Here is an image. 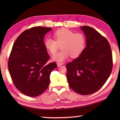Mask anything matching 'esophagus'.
I'll return each instance as SVG.
<instances>
[{
	"instance_id": "obj_1",
	"label": "esophagus",
	"mask_w": 120,
	"mask_h": 120,
	"mask_svg": "<svg viewBox=\"0 0 120 120\" xmlns=\"http://www.w3.org/2000/svg\"><path fill=\"white\" fill-rule=\"evenodd\" d=\"M56 64H57V66L59 67V66H61V65H62L64 64H63V63H62V62H57V63H56Z\"/></svg>"
}]
</instances>
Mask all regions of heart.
<instances>
[{
    "instance_id": "1",
    "label": "heart",
    "mask_w": 120,
    "mask_h": 120,
    "mask_svg": "<svg viewBox=\"0 0 120 120\" xmlns=\"http://www.w3.org/2000/svg\"><path fill=\"white\" fill-rule=\"evenodd\" d=\"M56 40L48 38L44 41L45 48L51 54L56 52L59 46L61 45L62 51L53 54L52 59L58 62H63L71 56L77 58L84 50L86 40L80 33H74L67 28H61L54 34Z\"/></svg>"
}]
</instances>
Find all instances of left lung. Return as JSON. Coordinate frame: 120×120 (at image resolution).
Masks as SVG:
<instances>
[{
  "label": "left lung",
  "instance_id": "8db88e82",
  "mask_svg": "<svg viewBox=\"0 0 120 120\" xmlns=\"http://www.w3.org/2000/svg\"><path fill=\"white\" fill-rule=\"evenodd\" d=\"M86 45L82 53L66 64L67 78L73 90L90 95L98 90L110 76L112 54L108 41L94 28L83 26Z\"/></svg>",
  "mask_w": 120,
  "mask_h": 120
}]
</instances>
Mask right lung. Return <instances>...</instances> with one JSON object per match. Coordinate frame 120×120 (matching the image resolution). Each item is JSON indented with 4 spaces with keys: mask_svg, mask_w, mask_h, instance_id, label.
Segmentation results:
<instances>
[{
    "mask_svg": "<svg viewBox=\"0 0 120 120\" xmlns=\"http://www.w3.org/2000/svg\"><path fill=\"white\" fill-rule=\"evenodd\" d=\"M50 27H32L26 30L14 42L8 67L15 87L27 96L42 94L50 84L52 71L57 67L55 62L46 64L49 56L44 43V37Z\"/></svg>",
    "mask_w": 120,
    "mask_h": 120,
    "instance_id": "right-lung-1",
    "label": "right lung"
}]
</instances>
